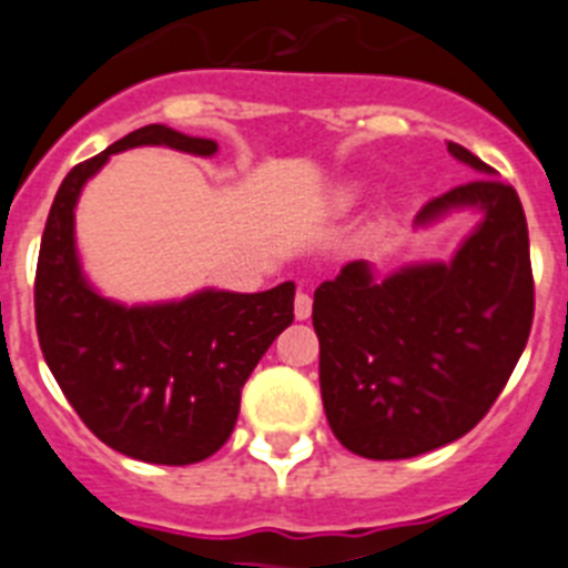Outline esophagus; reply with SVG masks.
Here are the masks:
<instances>
[{
	"mask_svg": "<svg viewBox=\"0 0 568 568\" xmlns=\"http://www.w3.org/2000/svg\"><path fill=\"white\" fill-rule=\"evenodd\" d=\"M294 317L297 321H308L312 317V297L306 292H297V297H294Z\"/></svg>",
	"mask_w": 568,
	"mask_h": 568,
	"instance_id": "obj_1",
	"label": "esophagus"
}]
</instances>
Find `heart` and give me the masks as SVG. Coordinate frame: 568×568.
Instances as JSON below:
<instances>
[{"mask_svg":"<svg viewBox=\"0 0 568 568\" xmlns=\"http://www.w3.org/2000/svg\"><path fill=\"white\" fill-rule=\"evenodd\" d=\"M346 199H352V193H349V195H346Z\"/></svg>","mask_w":568,"mask_h":568,"instance_id":"heart-1","label":"heart"}]
</instances>
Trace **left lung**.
Returning <instances> with one entry per match:
<instances>
[{"label":"left lung","instance_id":"left-lung-1","mask_svg":"<svg viewBox=\"0 0 568 568\" xmlns=\"http://www.w3.org/2000/svg\"><path fill=\"white\" fill-rule=\"evenodd\" d=\"M476 179L418 211L430 227L456 211L479 222L447 262L378 276L352 260L314 292L328 427L364 459H409L450 445L497 402L535 317L528 225L511 184L447 141Z\"/></svg>","mask_w":568,"mask_h":568}]
</instances>
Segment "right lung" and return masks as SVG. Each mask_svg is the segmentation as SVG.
I'll return each instance as SVG.
<instances>
[{
  "label": "right lung",
  "mask_w": 568,
  "mask_h": 568,
  "mask_svg": "<svg viewBox=\"0 0 568 568\" xmlns=\"http://www.w3.org/2000/svg\"><path fill=\"white\" fill-rule=\"evenodd\" d=\"M170 146L211 159L219 144L164 123L114 141L63 179L42 233L33 308L51 375L94 436L152 465H193L225 445L260 357L294 321V283L256 294L202 288L126 306L83 274L74 207L114 152Z\"/></svg>",
  "instance_id": "obj_1"
}]
</instances>
